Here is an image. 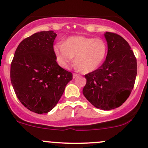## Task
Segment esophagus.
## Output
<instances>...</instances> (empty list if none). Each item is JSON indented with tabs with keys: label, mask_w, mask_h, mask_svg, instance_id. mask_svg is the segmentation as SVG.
<instances>
[{
	"label": "esophagus",
	"mask_w": 148,
	"mask_h": 148,
	"mask_svg": "<svg viewBox=\"0 0 148 148\" xmlns=\"http://www.w3.org/2000/svg\"><path fill=\"white\" fill-rule=\"evenodd\" d=\"M79 77V74H76V73H74V74H73V78H76V77Z\"/></svg>",
	"instance_id": "34e87169"
}]
</instances>
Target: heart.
<instances>
[{"mask_svg":"<svg viewBox=\"0 0 148 148\" xmlns=\"http://www.w3.org/2000/svg\"><path fill=\"white\" fill-rule=\"evenodd\" d=\"M56 61L62 68L67 69L74 59L75 65L84 73L97 69L104 62L107 53L105 41L92 37L74 36L68 38L64 44L54 46Z\"/></svg>","mask_w":148,"mask_h":148,"instance_id":"1","label":"heart"}]
</instances>
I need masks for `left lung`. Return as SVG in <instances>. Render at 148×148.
Instances as JSON below:
<instances>
[{"mask_svg": "<svg viewBox=\"0 0 148 148\" xmlns=\"http://www.w3.org/2000/svg\"><path fill=\"white\" fill-rule=\"evenodd\" d=\"M104 36L107 57L97 69L85 74L83 94L95 107L110 110L122 105L130 95L137 76V59L121 36L106 32Z\"/></svg>", "mask_w": 148, "mask_h": 148, "instance_id": "1", "label": "left lung"}]
</instances>
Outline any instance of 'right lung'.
<instances>
[{"mask_svg":"<svg viewBox=\"0 0 148 148\" xmlns=\"http://www.w3.org/2000/svg\"><path fill=\"white\" fill-rule=\"evenodd\" d=\"M53 31H41L23 39L10 64V81L18 99L28 110L47 113L56 106L72 73L56 62Z\"/></svg>","mask_w":148,"mask_h":148,"instance_id":"1","label":"right lung"}]
</instances>
